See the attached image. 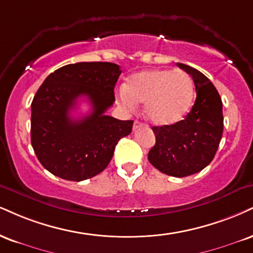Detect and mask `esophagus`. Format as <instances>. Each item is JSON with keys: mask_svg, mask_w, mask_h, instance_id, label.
<instances>
[{"mask_svg": "<svg viewBox=\"0 0 253 253\" xmlns=\"http://www.w3.org/2000/svg\"><path fill=\"white\" fill-rule=\"evenodd\" d=\"M142 126V124L141 123H139V121H134V124H133V129H138V128H140V127Z\"/></svg>", "mask_w": 253, "mask_h": 253, "instance_id": "1", "label": "esophagus"}]
</instances>
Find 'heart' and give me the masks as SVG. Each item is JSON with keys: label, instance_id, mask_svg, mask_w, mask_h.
Listing matches in <instances>:
<instances>
[{"label": "heart", "instance_id": "obj_1", "mask_svg": "<svg viewBox=\"0 0 253 253\" xmlns=\"http://www.w3.org/2000/svg\"><path fill=\"white\" fill-rule=\"evenodd\" d=\"M119 101L133 109L145 103V114L158 126L172 125L187 114L193 102L191 78L180 69H148L132 75L118 93Z\"/></svg>", "mask_w": 253, "mask_h": 253}]
</instances>
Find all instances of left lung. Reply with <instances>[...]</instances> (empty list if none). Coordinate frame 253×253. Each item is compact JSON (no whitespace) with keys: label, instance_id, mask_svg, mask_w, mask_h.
Here are the masks:
<instances>
[{"label":"left lung","instance_id":"8db88e82","mask_svg":"<svg viewBox=\"0 0 253 253\" xmlns=\"http://www.w3.org/2000/svg\"><path fill=\"white\" fill-rule=\"evenodd\" d=\"M193 79L196 102L184 120L152 127L156 145L148 160L167 175L182 178L200 172L211 163L224 128L223 102L211 81L191 66L178 63Z\"/></svg>","mask_w":253,"mask_h":253}]
</instances>
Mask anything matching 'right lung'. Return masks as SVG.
<instances>
[{"label":"right lung","mask_w":253,"mask_h":253,"mask_svg":"<svg viewBox=\"0 0 253 253\" xmlns=\"http://www.w3.org/2000/svg\"><path fill=\"white\" fill-rule=\"evenodd\" d=\"M121 74L112 62H78L47 77L32 102V146L41 165L65 180L93 178L108 166L119 140L132 132V120L106 115L115 101ZM92 106L89 115L70 117L79 97Z\"/></svg>","instance_id":"obj_1"}]
</instances>
